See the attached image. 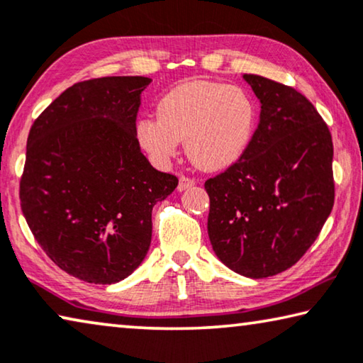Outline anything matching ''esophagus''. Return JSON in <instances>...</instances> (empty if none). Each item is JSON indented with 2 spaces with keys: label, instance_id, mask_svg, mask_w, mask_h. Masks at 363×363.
<instances>
[{
  "label": "esophagus",
  "instance_id": "1",
  "mask_svg": "<svg viewBox=\"0 0 363 363\" xmlns=\"http://www.w3.org/2000/svg\"><path fill=\"white\" fill-rule=\"evenodd\" d=\"M194 185V180L191 177H186V175H182L180 177V182H178V189L183 191V189H188L189 186Z\"/></svg>",
  "mask_w": 363,
  "mask_h": 363
}]
</instances>
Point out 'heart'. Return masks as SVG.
Masks as SVG:
<instances>
[{
	"label": "heart",
	"instance_id": "obj_1",
	"mask_svg": "<svg viewBox=\"0 0 363 363\" xmlns=\"http://www.w3.org/2000/svg\"><path fill=\"white\" fill-rule=\"evenodd\" d=\"M159 118L138 123L141 146L155 159L175 155L186 139L191 162L203 170H222L235 164L252 143L256 108L243 89L220 82L191 81L164 96Z\"/></svg>",
	"mask_w": 363,
	"mask_h": 363
}]
</instances>
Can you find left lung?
<instances>
[{
    "instance_id": "left-lung-1",
    "label": "left lung",
    "mask_w": 363,
    "mask_h": 363,
    "mask_svg": "<svg viewBox=\"0 0 363 363\" xmlns=\"http://www.w3.org/2000/svg\"><path fill=\"white\" fill-rule=\"evenodd\" d=\"M243 77L261 102L259 125L242 157L204 183L208 233L227 267L263 279L297 263L331 214L333 138L303 94Z\"/></svg>"
}]
</instances>
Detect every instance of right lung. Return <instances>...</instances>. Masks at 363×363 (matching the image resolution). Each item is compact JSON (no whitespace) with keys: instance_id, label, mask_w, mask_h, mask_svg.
Wrapping results in <instances>:
<instances>
[{"instance_id":"right-lung-1","label":"right lung","mask_w":363,"mask_h":363,"mask_svg":"<svg viewBox=\"0 0 363 363\" xmlns=\"http://www.w3.org/2000/svg\"><path fill=\"white\" fill-rule=\"evenodd\" d=\"M149 82H76L37 116L27 138L22 214L48 258L84 282H118L143 263L154 204L178 185L139 149V96Z\"/></svg>"}]
</instances>
